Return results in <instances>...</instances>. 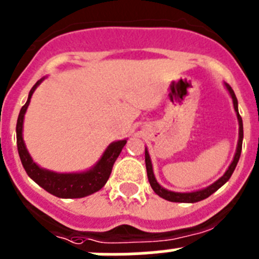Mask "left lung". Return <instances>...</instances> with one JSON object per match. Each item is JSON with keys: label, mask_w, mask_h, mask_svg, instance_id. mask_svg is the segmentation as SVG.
Wrapping results in <instances>:
<instances>
[{"label": "left lung", "mask_w": 259, "mask_h": 259, "mask_svg": "<svg viewBox=\"0 0 259 259\" xmlns=\"http://www.w3.org/2000/svg\"><path fill=\"white\" fill-rule=\"evenodd\" d=\"M224 87L230 93L231 98H232L233 102V109H235V113H236L237 120H239V140H237V146H236V153L233 155V159L231 162V164L228 166L227 171L223 174V176H221L217 182L212 183L211 185L206 187V188L198 189V191H193V192H174V191H168V189L163 188L159 183L157 182L155 179L154 172H153V164H152V159H150V155L148 149L145 148V164H146V172H148V179H149L150 187L153 188V191L159 196V197L164 198L167 201H171V202H188V203H193V202H198V201H202L205 198H207L209 196H211L214 192L218 191L221 188L222 185L226 184V183L230 180L231 175L233 174L235 168L237 166V162L240 159V154H241V148H242V139H244V130H242V119L239 114V105H237V98L235 96V92H233V89L228 85L227 83H224Z\"/></svg>", "instance_id": "obj_1"}]
</instances>
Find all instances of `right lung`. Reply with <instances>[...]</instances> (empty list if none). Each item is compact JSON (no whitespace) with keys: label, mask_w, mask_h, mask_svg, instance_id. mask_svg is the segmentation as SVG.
Returning <instances> with one entry per match:
<instances>
[{"label":"right lung","mask_w":259,"mask_h":259,"mask_svg":"<svg viewBox=\"0 0 259 259\" xmlns=\"http://www.w3.org/2000/svg\"><path fill=\"white\" fill-rule=\"evenodd\" d=\"M44 79L45 76L32 87L27 102L20 109L19 116H18L17 145L20 161H22L27 175L33 182L37 183L41 188H44L53 196H57L59 198L85 197V196L100 191L106 184L116 158L119 157L123 146L127 143V139L113 141L111 144H109V146L102 153L101 158L87 171H81V172H56V171L47 170V168L38 166L32 159L31 154L27 150L26 143L23 140V122H24V115H26V111L28 109L29 102H31L32 95L36 91V88L44 81Z\"/></svg>","instance_id":"add662e5"}]
</instances>
